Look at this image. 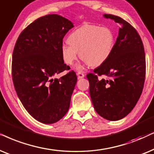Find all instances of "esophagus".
<instances>
[{
    "label": "esophagus",
    "instance_id": "esophagus-1",
    "mask_svg": "<svg viewBox=\"0 0 154 154\" xmlns=\"http://www.w3.org/2000/svg\"><path fill=\"white\" fill-rule=\"evenodd\" d=\"M77 77H78V79H82L85 77V75H84V73L82 72H77Z\"/></svg>",
    "mask_w": 154,
    "mask_h": 154
}]
</instances>
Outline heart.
Returning <instances> with one entry per match:
<instances>
[{
    "instance_id": "b5f03b06",
    "label": "heart",
    "mask_w": 154,
    "mask_h": 154,
    "mask_svg": "<svg viewBox=\"0 0 154 154\" xmlns=\"http://www.w3.org/2000/svg\"><path fill=\"white\" fill-rule=\"evenodd\" d=\"M68 44L61 46L60 52L65 64L72 65L79 56L91 67L103 65L111 56L115 36L107 26L85 25L73 31L67 37ZM81 65L77 69H82Z\"/></svg>"
}]
</instances>
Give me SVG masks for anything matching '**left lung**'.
Listing matches in <instances>:
<instances>
[{"label": "left lung", "instance_id": "obj_1", "mask_svg": "<svg viewBox=\"0 0 154 154\" xmlns=\"http://www.w3.org/2000/svg\"><path fill=\"white\" fill-rule=\"evenodd\" d=\"M120 25L111 56L87 75L89 94L96 112L116 121L132 111L140 98L146 75L142 41L137 30L121 17L105 14ZM103 75L106 79H98Z\"/></svg>", "mask_w": 154, "mask_h": 154}]
</instances>
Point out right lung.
<instances>
[{
    "mask_svg": "<svg viewBox=\"0 0 154 154\" xmlns=\"http://www.w3.org/2000/svg\"><path fill=\"white\" fill-rule=\"evenodd\" d=\"M74 26L71 21L52 14L38 18L21 32L13 53L12 77L16 93L29 113L38 122L53 124L68 111L77 75L70 71L60 48L63 38Z\"/></svg>",
    "mask_w": 154,
    "mask_h": 154,
    "instance_id": "right-lung-1",
    "label": "right lung"
}]
</instances>
